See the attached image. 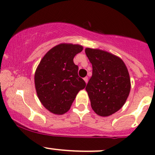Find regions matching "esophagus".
Wrapping results in <instances>:
<instances>
[{
	"instance_id": "1",
	"label": "esophagus",
	"mask_w": 155,
	"mask_h": 155,
	"mask_svg": "<svg viewBox=\"0 0 155 155\" xmlns=\"http://www.w3.org/2000/svg\"><path fill=\"white\" fill-rule=\"evenodd\" d=\"M84 81H85V83H86L87 84V81H88V78H87V76H86V77H85V78H84Z\"/></svg>"
}]
</instances>
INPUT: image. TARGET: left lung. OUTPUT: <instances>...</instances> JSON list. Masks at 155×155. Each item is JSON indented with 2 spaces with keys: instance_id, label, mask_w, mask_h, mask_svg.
<instances>
[{
  "instance_id": "1",
  "label": "left lung",
  "mask_w": 155,
  "mask_h": 155,
  "mask_svg": "<svg viewBox=\"0 0 155 155\" xmlns=\"http://www.w3.org/2000/svg\"><path fill=\"white\" fill-rule=\"evenodd\" d=\"M92 64V76L85 87L94 112L107 117L125 104L130 79L125 64L118 56L104 50L85 48Z\"/></svg>"
}]
</instances>
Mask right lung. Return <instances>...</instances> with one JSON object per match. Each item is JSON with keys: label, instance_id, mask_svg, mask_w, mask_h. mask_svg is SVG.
<instances>
[{"label": "right lung", "instance_id": "add662e5", "mask_svg": "<svg viewBox=\"0 0 155 155\" xmlns=\"http://www.w3.org/2000/svg\"><path fill=\"white\" fill-rule=\"evenodd\" d=\"M82 50L80 45L61 43L48 51L37 66L34 74L37 97L51 113H66L79 91L86 85L73 63L75 55Z\"/></svg>", "mask_w": 155, "mask_h": 155}]
</instances>
